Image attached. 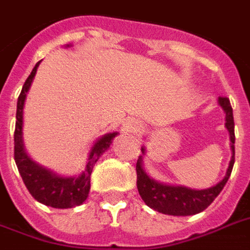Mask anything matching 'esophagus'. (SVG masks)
<instances>
[{"instance_id": "1", "label": "esophagus", "mask_w": 250, "mask_h": 250, "mask_svg": "<svg viewBox=\"0 0 250 250\" xmlns=\"http://www.w3.org/2000/svg\"><path fill=\"white\" fill-rule=\"evenodd\" d=\"M140 127H142V125H140L138 122H135V120H128V122H125V130L130 131V132L140 130Z\"/></svg>"}]
</instances>
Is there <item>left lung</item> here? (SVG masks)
Returning <instances> with one entry per match:
<instances>
[{"label":"left lung","instance_id":"8db88e82","mask_svg":"<svg viewBox=\"0 0 250 250\" xmlns=\"http://www.w3.org/2000/svg\"><path fill=\"white\" fill-rule=\"evenodd\" d=\"M217 103L225 114V127L229 132L230 149H232V158L229 162L225 176L216 186L205 188V189H192L184 186L166 184V183L155 180L147 173L143 164L146 147H142L143 155H140L136 163V175H138L136 186H138L140 197L153 210L164 214H171V216H192V214L200 213L207 209L212 204V201L219 196L220 192L223 191L224 186L227 184L232 173V168L234 164V120L233 110L228 98L220 97L217 99Z\"/></svg>","mask_w":250,"mask_h":250}]
</instances>
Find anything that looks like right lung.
<instances>
[{
  "label": "right lung",
  "instance_id": "1",
  "mask_svg": "<svg viewBox=\"0 0 250 250\" xmlns=\"http://www.w3.org/2000/svg\"><path fill=\"white\" fill-rule=\"evenodd\" d=\"M73 45H66L64 47H70ZM40 62L33 68V71L26 79V82L22 87V91L18 97L17 102V120L16 131H14V160L20 171L22 180L30 192V195L40 201L42 204L53 208H73L83 204L88 197L90 192V176H91L92 168L107 149L110 148L112 140L118 132H108L101 136L94 143V146L88 152V159L86 167L79 175L74 176H63L58 175L50 168L41 166L36 160L30 158L27 153L25 144H23V107L25 101L29 92L33 79L36 77L37 68L40 66Z\"/></svg>",
  "mask_w": 250,
  "mask_h": 250
}]
</instances>
